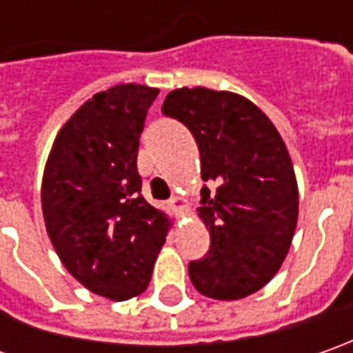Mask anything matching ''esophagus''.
<instances>
[{
  "label": "esophagus",
  "mask_w": 353,
  "mask_h": 353,
  "mask_svg": "<svg viewBox=\"0 0 353 353\" xmlns=\"http://www.w3.org/2000/svg\"><path fill=\"white\" fill-rule=\"evenodd\" d=\"M170 206H172V210L174 212H184L186 210V206H188V202H186V198L183 196H174L172 200H170Z\"/></svg>",
  "instance_id": "34e87169"
}]
</instances>
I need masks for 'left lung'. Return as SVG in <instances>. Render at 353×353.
<instances>
[{"instance_id": "1", "label": "left lung", "mask_w": 353, "mask_h": 353, "mask_svg": "<svg viewBox=\"0 0 353 353\" xmlns=\"http://www.w3.org/2000/svg\"><path fill=\"white\" fill-rule=\"evenodd\" d=\"M163 114L194 135L202 186L198 216L210 232L208 253L188 263L198 292L237 301L265 287L281 269L299 218V188L277 128L234 92L179 88Z\"/></svg>"}]
</instances>
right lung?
I'll return each mask as SVG.
<instances>
[{
	"instance_id": "add662e5",
	"label": "right lung",
	"mask_w": 353,
	"mask_h": 353,
	"mask_svg": "<svg viewBox=\"0 0 353 353\" xmlns=\"http://www.w3.org/2000/svg\"><path fill=\"white\" fill-rule=\"evenodd\" d=\"M159 90L117 84L90 98L52 143L41 186L62 265L110 301L141 294L170 220L141 196L139 137Z\"/></svg>"
}]
</instances>
